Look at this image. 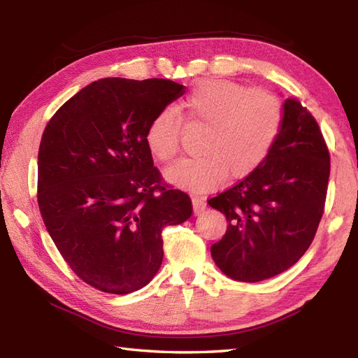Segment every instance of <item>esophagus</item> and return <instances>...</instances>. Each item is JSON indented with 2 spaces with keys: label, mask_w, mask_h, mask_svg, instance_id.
Returning <instances> with one entry per match:
<instances>
[{
  "label": "esophagus",
  "mask_w": 358,
  "mask_h": 358,
  "mask_svg": "<svg viewBox=\"0 0 358 358\" xmlns=\"http://www.w3.org/2000/svg\"><path fill=\"white\" fill-rule=\"evenodd\" d=\"M192 206H194L195 214H200V212L206 209V201H204V199H200V196H194Z\"/></svg>",
  "instance_id": "1"
}]
</instances>
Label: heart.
<instances>
[{
    "label": "heart",
    "instance_id": "obj_1",
    "mask_svg": "<svg viewBox=\"0 0 358 358\" xmlns=\"http://www.w3.org/2000/svg\"><path fill=\"white\" fill-rule=\"evenodd\" d=\"M189 123L206 126L199 152L166 172L172 185L206 192L224 177L245 178L268 158L283 127L280 98L268 89H248L237 83L208 78L189 90L178 106ZM173 109L152 117L144 141L152 157L171 163L180 152L181 118Z\"/></svg>",
    "mask_w": 358,
    "mask_h": 358
}]
</instances>
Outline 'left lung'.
<instances>
[{"mask_svg": "<svg viewBox=\"0 0 358 358\" xmlns=\"http://www.w3.org/2000/svg\"><path fill=\"white\" fill-rule=\"evenodd\" d=\"M278 138L264 163L208 200L229 222L210 246L227 277L255 283L300 260L324 212L331 155L318 123L296 98H287Z\"/></svg>", "mask_w": 358, "mask_h": 358, "instance_id": "left-lung-1", "label": "left lung"}]
</instances>
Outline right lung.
Instances as JSON below:
<instances>
[{
  "label": "right lung",
  "mask_w": 358,
  "mask_h": 358,
  "mask_svg": "<svg viewBox=\"0 0 358 358\" xmlns=\"http://www.w3.org/2000/svg\"><path fill=\"white\" fill-rule=\"evenodd\" d=\"M183 94L171 80L103 78L44 129L38 208L64 262L98 291L146 286L163 262V227L192 215L191 196L163 181L144 141L152 117Z\"/></svg>",
  "instance_id": "obj_1"
}]
</instances>
